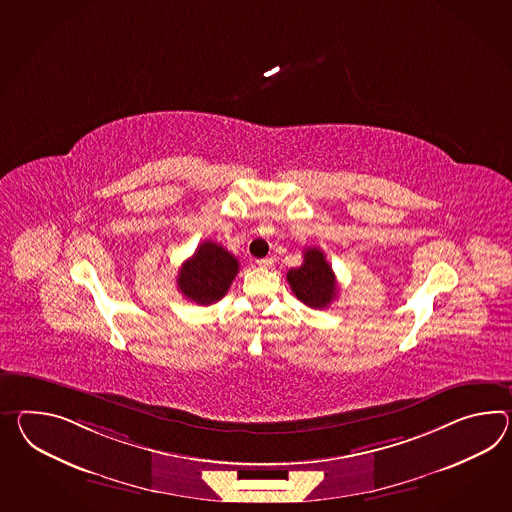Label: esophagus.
Instances as JSON below:
<instances>
[{
    "label": "esophagus",
    "mask_w": 512,
    "mask_h": 512,
    "mask_svg": "<svg viewBox=\"0 0 512 512\" xmlns=\"http://www.w3.org/2000/svg\"><path fill=\"white\" fill-rule=\"evenodd\" d=\"M255 262L259 268H270L274 264V259H257Z\"/></svg>",
    "instance_id": "obj_1"
}]
</instances>
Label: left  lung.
I'll return each instance as SVG.
<instances>
[{
    "instance_id": "1",
    "label": "left lung",
    "mask_w": 512,
    "mask_h": 512,
    "mask_svg": "<svg viewBox=\"0 0 512 512\" xmlns=\"http://www.w3.org/2000/svg\"><path fill=\"white\" fill-rule=\"evenodd\" d=\"M287 281L296 298L311 309H325L337 298V277L318 248L303 251V264L288 270Z\"/></svg>"
}]
</instances>
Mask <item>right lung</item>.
Segmentation results:
<instances>
[{"label":"right lung","instance_id":"obj_1","mask_svg":"<svg viewBox=\"0 0 512 512\" xmlns=\"http://www.w3.org/2000/svg\"><path fill=\"white\" fill-rule=\"evenodd\" d=\"M238 274V259L220 244L205 240L196 253L183 262L177 275L181 294L198 305L222 300Z\"/></svg>","mask_w":512,"mask_h":512}]
</instances>
